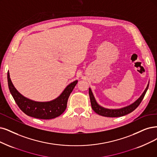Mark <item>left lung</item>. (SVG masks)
Segmentation results:
<instances>
[{
	"mask_svg": "<svg viewBox=\"0 0 157 157\" xmlns=\"http://www.w3.org/2000/svg\"><path fill=\"white\" fill-rule=\"evenodd\" d=\"M148 86H149V84L147 85V87L146 89V90H144V92H143V94L141 95V96L138 98V99L135 101L133 103H132L131 105L127 106L125 107L121 108L120 109H105L103 108L102 107H101L100 105H98L97 103L95 98L93 96V94L90 90V89H89V96H90V103H91V106L93 111L97 113L98 114L103 116V117H122V116H125L127 114H129L131 112H132L134 110H135L138 106L140 105L141 101H142L143 98H144L145 94H146V92L148 89Z\"/></svg>",
	"mask_w": 157,
	"mask_h": 157,
	"instance_id": "1",
	"label": "left lung"
}]
</instances>
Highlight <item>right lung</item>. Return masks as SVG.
I'll return each mask as SVG.
<instances>
[{
	"mask_svg": "<svg viewBox=\"0 0 157 157\" xmlns=\"http://www.w3.org/2000/svg\"><path fill=\"white\" fill-rule=\"evenodd\" d=\"M8 83L11 95L23 113L31 117L49 120L58 117L65 111L69 96L76 85L78 81L68 85L59 97L48 102L34 101L21 95L11 82L9 72H8Z\"/></svg>",
	"mask_w": 157,
	"mask_h": 157,
	"instance_id": "add662e5",
	"label": "right lung"
}]
</instances>
